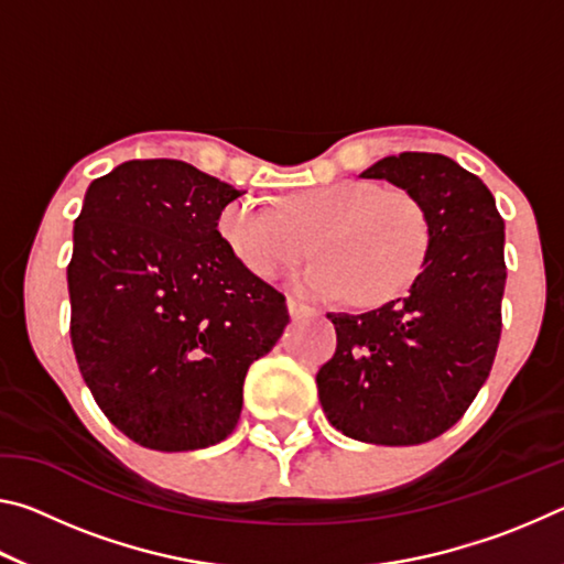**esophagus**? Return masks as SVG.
<instances>
[{
  "label": "esophagus",
  "instance_id": "34e87169",
  "mask_svg": "<svg viewBox=\"0 0 564 564\" xmlns=\"http://www.w3.org/2000/svg\"><path fill=\"white\" fill-rule=\"evenodd\" d=\"M285 305H289L291 318H303V316H308V313H313L311 305H305V303L295 301V299H289V301H285Z\"/></svg>",
  "mask_w": 564,
  "mask_h": 564
}]
</instances>
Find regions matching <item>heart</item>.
<instances>
[{
    "label": "heart",
    "instance_id": "b5f03b06",
    "mask_svg": "<svg viewBox=\"0 0 564 564\" xmlns=\"http://www.w3.org/2000/svg\"><path fill=\"white\" fill-rule=\"evenodd\" d=\"M224 241L248 271L271 279L313 251L321 259L293 279L316 299L388 303L415 285L433 248V226L408 191H383L368 181L295 191L283 208L246 196L221 214Z\"/></svg>",
    "mask_w": 564,
    "mask_h": 564
}]
</instances>
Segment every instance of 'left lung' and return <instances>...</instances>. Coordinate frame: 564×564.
<instances>
[{
    "mask_svg": "<svg viewBox=\"0 0 564 564\" xmlns=\"http://www.w3.org/2000/svg\"><path fill=\"white\" fill-rule=\"evenodd\" d=\"M415 196L433 226L425 271L405 299L328 313L338 346L318 370L330 425L373 445L443 435L490 376L502 330L505 221L490 188L443 154L403 151L360 174Z\"/></svg>",
    "mask_w": 564,
    "mask_h": 564,
    "instance_id": "obj_1",
    "label": "left lung"
}]
</instances>
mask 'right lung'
Returning <instances> with one entry per match:
<instances>
[{"instance_id":"1","label":"right lung","mask_w":564,"mask_h":564,"mask_svg":"<svg viewBox=\"0 0 564 564\" xmlns=\"http://www.w3.org/2000/svg\"><path fill=\"white\" fill-rule=\"evenodd\" d=\"M241 194L184 161H127L91 181L74 221L76 362L101 413L151 451L226 441L248 368L289 323L283 293L218 234Z\"/></svg>"}]
</instances>
